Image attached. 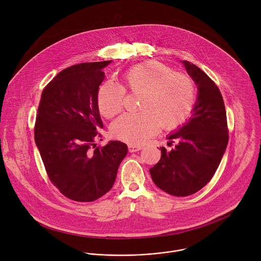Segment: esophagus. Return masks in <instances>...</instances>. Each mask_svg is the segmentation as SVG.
Returning <instances> with one entry per match:
<instances>
[{
	"label": "esophagus",
	"mask_w": 261,
	"mask_h": 261,
	"mask_svg": "<svg viewBox=\"0 0 261 261\" xmlns=\"http://www.w3.org/2000/svg\"><path fill=\"white\" fill-rule=\"evenodd\" d=\"M142 147H138V146H128V150L129 152H136L138 150H141Z\"/></svg>",
	"instance_id": "1"
}]
</instances>
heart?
I'll return each mask as SVG.
<instances>
[{
    "label": "heart",
    "mask_w": 261,
    "mask_h": 261,
    "mask_svg": "<svg viewBox=\"0 0 261 261\" xmlns=\"http://www.w3.org/2000/svg\"><path fill=\"white\" fill-rule=\"evenodd\" d=\"M123 87L111 80L102 83L97 93L99 112L112 118L122 110L125 88L142 93L137 114H123L111 125L114 139L141 145L154 136L159 126L172 130L182 125L195 106L196 87L190 76L175 72L154 60L137 64L122 76Z\"/></svg>",
    "instance_id": "1"
}]
</instances>
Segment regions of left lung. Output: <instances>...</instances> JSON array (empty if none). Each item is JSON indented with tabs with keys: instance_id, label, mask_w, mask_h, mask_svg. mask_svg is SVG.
<instances>
[{
	"instance_id": "obj_1",
	"label": "left lung",
	"mask_w": 261,
	"mask_h": 261,
	"mask_svg": "<svg viewBox=\"0 0 261 261\" xmlns=\"http://www.w3.org/2000/svg\"><path fill=\"white\" fill-rule=\"evenodd\" d=\"M198 86L189 121L167 139L175 149L161 148L158 164L149 169L153 183L166 193L185 197L201 190L214 176L228 144L223 97L215 82L198 66L182 62Z\"/></svg>"
}]
</instances>
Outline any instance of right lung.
I'll use <instances>...</instances> for the list:
<instances>
[{
	"label": "right lung",
	"mask_w": 261,
	"mask_h": 261,
	"mask_svg": "<svg viewBox=\"0 0 261 261\" xmlns=\"http://www.w3.org/2000/svg\"><path fill=\"white\" fill-rule=\"evenodd\" d=\"M112 61L70 66L43 89L34 127L35 143L47 175L65 197L92 202L112 189L127 146L112 141L95 147L102 128L97 93L102 68Z\"/></svg>",
	"instance_id": "obj_1"
}]
</instances>
